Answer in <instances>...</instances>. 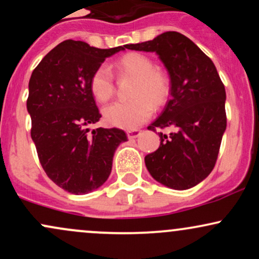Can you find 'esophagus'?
<instances>
[{
  "label": "esophagus",
  "instance_id": "34e87169",
  "mask_svg": "<svg viewBox=\"0 0 259 259\" xmlns=\"http://www.w3.org/2000/svg\"><path fill=\"white\" fill-rule=\"evenodd\" d=\"M140 134H141V130H129V132H126V135L129 139H135L140 136Z\"/></svg>",
  "mask_w": 259,
  "mask_h": 259
}]
</instances>
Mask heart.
I'll return each mask as SVG.
<instances>
[{"instance_id": "b5f03b06", "label": "heart", "mask_w": 259, "mask_h": 259, "mask_svg": "<svg viewBox=\"0 0 259 259\" xmlns=\"http://www.w3.org/2000/svg\"><path fill=\"white\" fill-rule=\"evenodd\" d=\"M119 76L134 78L129 101H118L103 108L109 125L134 130L152 115L154 107L164 105L170 92V80L162 68L154 67L148 56L130 52L114 63ZM114 80L107 65H100L90 78V91L95 100L105 103L114 94Z\"/></svg>"}]
</instances>
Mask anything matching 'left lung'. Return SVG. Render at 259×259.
<instances>
[{
    "mask_svg": "<svg viewBox=\"0 0 259 259\" xmlns=\"http://www.w3.org/2000/svg\"><path fill=\"white\" fill-rule=\"evenodd\" d=\"M135 51L156 52L170 76V99L147 129L158 133V150L145 157L153 179L186 190L206 179L214 168L227 129L225 88L214 63L185 35L167 31L153 40L125 45Z\"/></svg>",
    "mask_w": 259,
    "mask_h": 259,
    "instance_id": "1",
    "label": "left lung"
}]
</instances>
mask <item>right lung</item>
I'll list each match as a JSON object with an SVG mask.
<instances>
[{
  "instance_id": "add662e5",
  "label": "right lung",
  "mask_w": 259,
  "mask_h": 259,
  "mask_svg": "<svg viewBox=\"0 0 259 259\" xmlns=\"http://www.w3.org/2000/svg\"><path fill=\"white\" fill-rule=\"evenodd\" d=\"M125 46L102 50L65 40L37 64L29 81L26 108L31 139L45 173L74 195L89 194L108 179L123 130L88 129L101 114L90 91V78L107 57Z\"/></svg>"
}]
</instances>
